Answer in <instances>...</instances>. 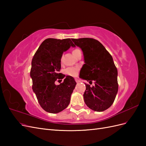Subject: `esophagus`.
Returning <instances> with one entry per match:
<instances>
[{
	"mask_svg": "<svg viewBox=\"0 0 146 146\" xmlns=\"http://www.w3.org/2000/svg\"><path fill=\"white\" fill-rule=\"evenodd\" d=\"M75 80H76V82L77 83H79V82H80V80H79L78 78H75Z\"/></svg>",
	"mask_w": 146,
	"mask_h": 146,
	"instance_id": "1",
	"label": "esophagus"
}]
</instances>
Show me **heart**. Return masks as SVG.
<instances>
[{"label": "heart", "instance_id": "1", "mask_svg": "<svg viewBox=\"0 0 146 146\" xmlns=\"http://www.w3.org/2000/svg\"><path fill=\"white\" fill-rule=\"evenodd\" d=\"M80 50L79 48H75L72 50V54L76 56L78 54L79 52H80ZM63 61V56L61 57L60 58V62L62 63ZM78 70H79V68L78 67H69L68 68L65 70V74L68 75L69 76H72V77H76L78 76Z\"/></svg>", "mask_w": 146, "mask_h": 146}]
</instances>
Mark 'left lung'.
<instances>
[{
  "label": "left lung",
  "instance_id": "left-lung-1",
  "mask_svg": "<svg viewBox=\"0 0 146 146\" xmlns=\"http://www.w3.org/2000/svg\"><path fill=\"white\" fill-rule=\"evenodd\" d=\"M74 45L80 47L85 63L80 78L94 82L86 84L83 98L86 105L96 111H103L111 107L118 91L117 70L111 55L105 47L93 38L72 39Z\"/></svg>",
  "mask_w": 146,
  "mask_h": 146
}]
</instances>
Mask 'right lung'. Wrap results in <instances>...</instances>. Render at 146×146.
Masks as SVG:
<instances>
[{
  "mask_svg": "<svg viewBox=\"0 0 146 146\" xmlns=\"http://www.w3.org/2000/svg\"><path fill=\"white\" fill-rule=\"evenodd\" d=\"M74 44L70 38H47L35 53L32 61L30 77L32 89L42 108L50 113H58L68 107L70 96L76 85L74 78L60 73L63 53Z\"/></svg>",
  "mask_w": 146,
  "mask_h": 146,
  "instance_id": "right-lung-1",
  "label": "right lung"
}]
</instances>
